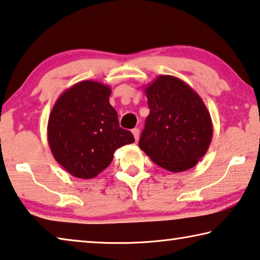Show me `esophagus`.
<instances>
[{
	"label": "esophagus",
	"instance_id": "obj_1",
	"mask_svg": "<svg viewBox=\"0 0 260 260\" xmlns=\"http://www.w3.org/2000/svg\"><path fill=\"white\" fill-rule=\"evenodd\" d=\"M133 135L136 140H138L139 138V129H137V127H135V129L133 130Z\"/></svg>",
	"mask_w": 260,
	"mask_h": 260
}]
</instances>
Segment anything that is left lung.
Returning <instances> with one entry per match:
<instances>
[{
	"label": "left lung",
	"mask_w": 260,
	"mask_h": 260,
	"mask_svg": "<svg viewBox=\"0 0 260 260\" xmlns=\"http://www.w3.org/2000/svg\"><path fill=\"white\" fill-rule=\"evenodd\" d=\"M150 114L139 147L173 173L194 167L210 147L213 124L202 98L180 78L161 75L145 87Z\"/></svg>",
	"instance_id": "left-lung-1"
}]
</instances>
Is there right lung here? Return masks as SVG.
Returning <instances> with one entry per match:
<instances>
[{
  "instance_id": "obj_1",
  "label": "right lung",
  "mask_w": 260,
  "mask_h": 260,
  "mask_svg": "<svg viewBox=\"0 0 260 260\" xmlns=\"http://www.w3.org/2000/svg\"><path fill=\"white\" fill-rule=\"evenodd\" d=\"M110 93L108 85L83 80L63 92L50 112V151L72 176L94 178L110 165L117 148L135 142L130 131L120 127Z\"/></svg>"
}]
</instances>
